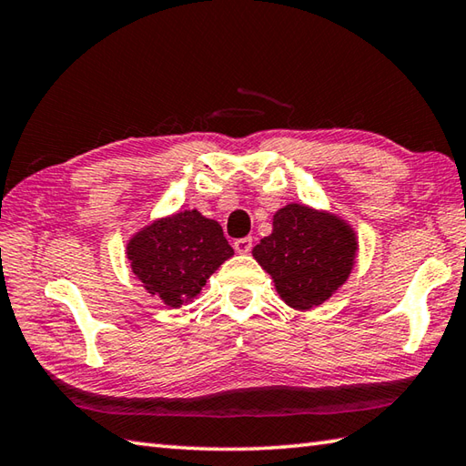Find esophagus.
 <instances>
[{"label":"esophagus","mask_w":466,"mask_h":466,"mask_svg":"<svg viewBox=\"0 0 466 466\" xmlns=\"http://www.w3.org/2000/svg\"><path fill=\"white\" fill-rule=\"evenodd\" d=\"M234 250L238 254H248L252 250V238L250 236H246V238H238L234 242Z\"/></svg>","instance_id":"esophagus-1"}]
</instances>
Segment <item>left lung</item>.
<instances>
[{"instance_id":"left-lung-1","label":"left lung","mask_w":466,"mask_h":466,"mask_svg":"<svg viewBox=\"0 0 466 466\" xmlns=\"http://www.w3.org/2000/svg\"><path fill=\"white\" fill-rule=\"evenodd\" d=\"M356 252L359 238L344 218L292 202L272 216V234L252 256L290 309L310 310L349 280Z\"/></svg>"}]
</instances>
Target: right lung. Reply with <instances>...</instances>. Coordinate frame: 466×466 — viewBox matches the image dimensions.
I'll list each match as a JSON object with an SVG mask.
<instances>
[{
  "mask_svg": "<svg viewBox=\"0 0 466 466\" xmlns=\"http://www.w3.org/2000/svg\"><path fill=\"white\" fill-rule=\"evenodd\" d=\"M126 256L147 294L180 309L202 292L234 250L212 218L180 210L140 228L127 240Z\"/></svg>",
  "mask_w": 466,
  "mask_h": 466,
  "instance_id": "1",
  "label": "right lung"
}]
</instances>
